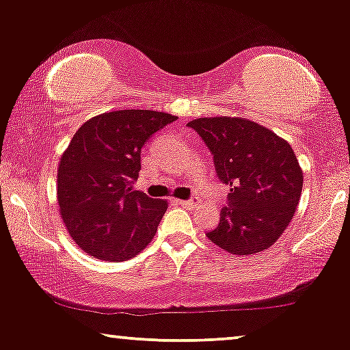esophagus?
Segmentation results:
<instances>
[{"instance_id": "esophagus-1", "label": "esophagus", "mask_w": 350, "mask_h": 350, "mask_svg": "<svg viewBox=\"0 0 350 350\" xmlns=\"http://www.w3.org/2000/svg\"><path fill=\"white\" fill-rule=\"evenodd\" d=\"M179 202V205H183V207H186V208H193L197 205V199H189V200H178Z\"/></svg>"}]
</instances>
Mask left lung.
Segmentation results:
<instances>
[{
    "instance_id": "8db88e82",
    "label": "left lung",
    "mask_w": 350,
    "mask_h": 350,
    "mask_svg": "<svg viewBox=\"0 0 350 350\" xmlns=\"http://www.w3.org/2000/svg\"><path fill=\"white\" fill-rule=\"evenodd\" d=\"M213 154L218 178L230 186L228 207L207 237L230 254H256L282 237L295 215L303 171L287 140L243 117L189 122Z\"/></svg>"
}]
</instances>
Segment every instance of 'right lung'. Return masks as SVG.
Masks as SVG:
<instances>
[{
  "label": "right lung",
  "mask_w": 350,
  "mask_h": 350,
  "mask_svg": "<svg viewBox=\"0 0 350 350\" xmlns=\"http://www.w3.org/2000/svg\"><path fill=\"white\" fill-rule=\"evenodd\" d=\"M178 117L166 112H104L86 120L57 172L60 215L71 239L99 260H127L145 250L167 210V200L133 191L143 145Z\"/></svg>",
  "instance_id": "obj_1"
}]
</instances>
